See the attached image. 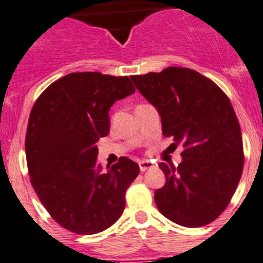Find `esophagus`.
Returning <instances> with one entry per match:
<instances>
[{"mask_svg":"<svg viewBox=\"0 0 263 263\" xmlns=\"http://www.w3.org/2000/svg\"><path fill=\"white\" fill-rule=\"evenodd\" d=\"M138 164H139V170H141L142 172H144V171H147V170H151V168H154L153 161H150V160H141L138 163Z\"/></svg>","mask_w":263,"mask_h":263,"instance_id":"1","label":"esophagus"}]
</instances>
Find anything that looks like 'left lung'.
Here are the masks:
<instances>
[{
  "instance_id": "obj_1",
  "label": "left lung",
  "mask_w": 263,
  "mask_h": 263,
  "mask_svg": "<svg viewBox=\"0 0 263 263\" xmlns=\"http://www.w3.org/2000/svg\"><path fill=\"white\" fill-rule=\"evenodd\" d=\"M130 78L158 109L163 136L184 146L179 167L159 164L167 180L154 196L159 211L184 227L209 224L227 209L244 168L241 129L230 99L186 67Z\"/></svg>"
}]
</instances>
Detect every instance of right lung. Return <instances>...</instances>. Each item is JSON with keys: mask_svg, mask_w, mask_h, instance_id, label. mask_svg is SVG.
<instances>
[{"mask_svg": "<svg viewBox=\"0 0 263 263\" xmlns=\"http://www.w3.org/2000/svg\"><path fill=\"white\" fill-rule=\"evenodd\" d=\"M134 91L129 77L70 73L48 86L33 104L26 133L30 180L65 230L93 235L121 216L139 167L122 156L104 172L96 164L95 143L109 133L110 107Z\"/></svg>", "mask_w": 263, "mask_h": 263, "instance_id": "add662e5", "label": "right lung"}]
</instances>
